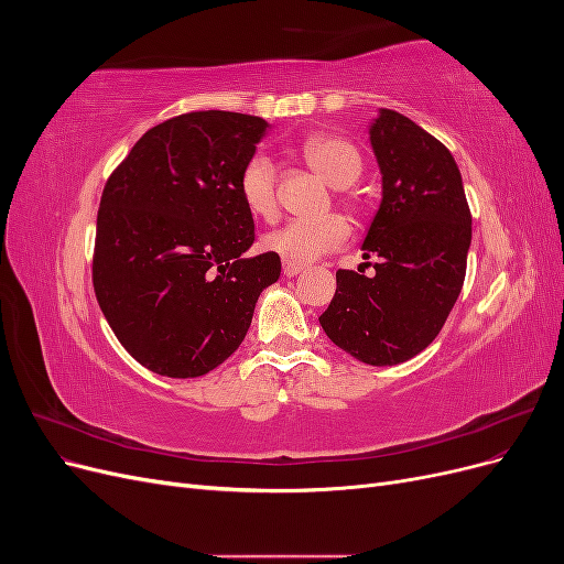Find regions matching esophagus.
<instances>
[{
  "label": "esophagus",
  "mask_w": 564,
  "mask_h": 564,
  "mask_svg": "<svg viewBox=\"0 0 564 564\" xmlns=\"http://www.w3.org/2000/svg\"><path fill=\"white\" fill-rule=\"evenodd\" d=\"M282 272L286 278H294L299 272H303V263H294V261H284L282 263Z\"/></svg>",
  "instance_id": "obj_1"
}]
</instances>
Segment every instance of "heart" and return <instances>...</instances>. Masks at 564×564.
I'll return each mask as SVG.
<instances>
[{
  "label": "heart",
  "instance_id": "1",
  "mask_svg": "<svg viewBox=\"0 0 564 564\" xmlns=\"http://www.w3.org/2000/svg\"><path fill=\"white\" fill-rule=\"evenodd\" d=\"M303 158L332 187H348L362 172L357 148L340 135L317 133L303 143ZM240 195L251 216L270 220L278 214V172L263 152L247 160L240 174ZM350 202V199H348ZM352 207V204H350ZM346 218L336 214L319 218H296L263 237V247L284 261L305 263L338 249L348 240Z\"/></svg>",
  "mask_w": 564,
  "mask_h": 564
}]
</instances>
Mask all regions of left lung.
I'll use <instances>...</instances> for the list:
<instances>
[{"instance_id":"left-lung-1","label":"left lung","mask_w":564,"mask_h":564,"mask_svg":"<svg viewBox=\"0 0 564 564\" xmlns=\"http://www.w3.org/2000/svg\"><path fill=\"white\" fill-rule=\"evenodd\" d=\"M369 143L381 204L362 256H379L377 272L338 270L319 324L355 360L392 367L429 348L445 327L466 278L470 209L452 152L409 117L381 108Z\"/></svg>"}]
</instances>
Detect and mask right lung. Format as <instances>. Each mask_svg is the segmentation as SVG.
I'll return each mask as SVG.
<instances>
[{
    "label": "right lung",
    "instance_id": "obj_1",
    "mask_svg": "<svg viewBox=\"0 0 564 564\" xmlns=\"http://www.w3.org/2000/svg\"><path fill=\"white\" fill-rule=\"evenodd\" d=\"M270 131L261 117L202 110L145 131L106 183L94 289L119 344L169 379H195L240 348L280 256H245L253 218L240 174Z\"/></svg>",
    "mask_w": 564,
    "mask_h": 564
}]
</instances>
